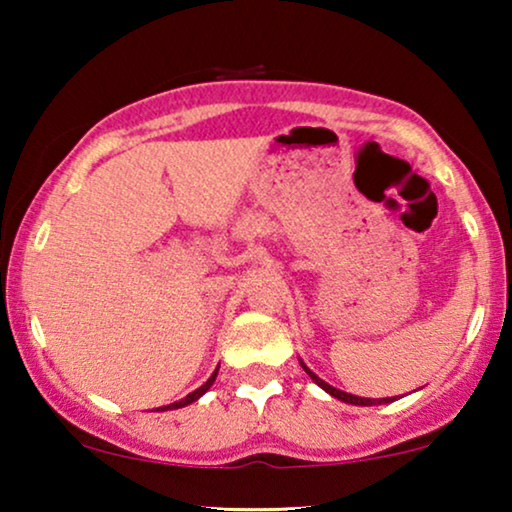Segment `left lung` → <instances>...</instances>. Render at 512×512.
I'll list each match as a JSON object with an SVG mask.
<instances>
[{"label": "left lung", "instance_id": "obj_1", "mask_svg": "<svg viewBox=\"0 0 512 512\" xmlns=\"http://www.w3.org/2000/svg\"><path fill=\"white\" fill-rule=\"evenodd\" d=\"M303 368H305V373L310 375L312 380L317 382L321 389L328 391V394H331L333 398H338V401H345V403H352V405H382V403H391V401H396V398H361V396H354V394H345V391H340V389L331 387V384H326L324 380H321V377L314 375L312 370L305 366V363H303Z\"/></svg>", "mask_w": 512, "mask_h": 512}]
</instances>
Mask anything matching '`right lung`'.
Returning <instances> with one entry per match:
<instances>
[{"label": "right lung", "instance_id": "1", "mask_svg": "<svg viewBox=\"0 0 512 512\" xmlns=\"http://www.w3.org/2000/svg\"><path fill=\"white\" fill-rule=\"evenodd\" d=\"M214 380H216V370H214V375H212V377H209V380H207L205 384H202V387H200V389H195V391H193V394H188L186 398H181V401H177V403H170V405H165V408H160V410H177V408H184V405H188V403L198 401V398H200L202 394H205V391H207L209 387H212V384H214Z\"/></svg>", "mask_w": 512, "mask_h": 512}]
</instances>
